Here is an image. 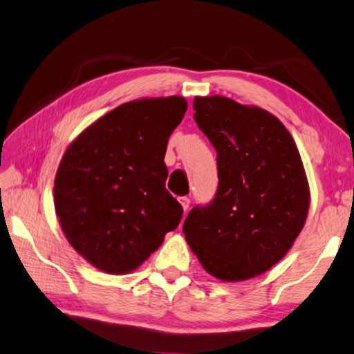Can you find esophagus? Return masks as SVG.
I'll list each match as a JSON object with an SVG mask.
<instances>
[{
	"label": "esophagus",
	"instance_id": "1",
	"mask_svg": "<svg viewBox=\"0 0 354 354\" xmlns=\"http://www.w3.org/2000/svg\"><path fill=\"white\" fill-rule=\"evenodd\" d=\"M180 203H182V207H183L185 212H188V208H189V205H191L189 197H180Z\"/></svg>",
	"mask_w": 354,
	"mask_h": 354
}]
</instances>
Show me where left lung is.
<instances>
[{
    "label": "left lung",
    "mask_w": 354,
    "mask_h": 354,
    "mask_svg": "<svg viewBox=\"0 0 354 354\" xmlns=\"http://www.w3.org/2000/svg\"><path fill=\"white\" fill-rule=\"evenodd\" d=\"M197 126L216 149L219 185L196 205L183 233L208 274L249 280L286 255L305 225L309 189L288 129L269 111L233 99L196 97Z\"/></svg>",
    "instance_id": "obj_1"
}]
</instances>
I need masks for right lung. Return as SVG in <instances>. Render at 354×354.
Here are the masks:
<instances>
[{"label":"right lung","mask_w":354,"mask_h":354,"mask_svg":"<svg viewBox=\"0 0 354 354\" xmlns=\"http://www.w3.org/2000/svg\"><path fill=\"white\" fill-rule=\"evenodd\" d=\"M187 109L180 96L122 104L66 149L55 213L70 244L99 270H135L180 224L183 208L165 187L163 160Z\"/></svg>","instance_id":"add662e5"}]
</instances>
